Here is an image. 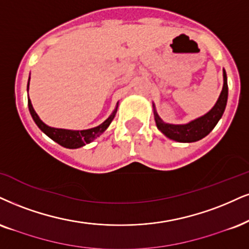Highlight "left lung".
Wrapping results in <instances>:
<instances>
[{"instance_id": "obj_1", "label": "left lung", "mask_w": 249, "mask_h": 249, "mask_svg": "<svg viewBox=\"0 0 249 249\" xmlns=\"http://www.w3.org/2000/svg\"><path fill=\"white\" fill-rule=\"evenodd\" d=\"M223 76L224 85L222 93H220L216 105L213 107V109L210 112H208L205 115L201 116V118L196 119L187 124H165L155 110V120L158 129L164 135H166L168 139L181 143L196 142V141L202 140L203 137L207 136L213 129L214 125L218 124L220 118L223 116L224 110H225L226 103H228L229 88L225 70H224Z\"/></svg>"}]
</instances>
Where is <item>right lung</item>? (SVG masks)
Returning <instances> with one entry per match:
<instances>
[{"label": "right lung", "mask_w": 249, "mask_h": 249, "mask_svg": "<svg viewBox=\"0 0 249 249\" xmlns=\"http://www.w3.org/2000/svg\"><path fill=\"white\" fill-rule=\"evenodd\" d=\"M27 90H29V84H27ZM27 104H29V109H30L31 115H32L33 120H35V122L40 129L44 131L48 137H51V139L55 141V142L59 143L60 145L64 146V148H69V149L81 148V146L92 142L94 139H97L101 133H104V131L107 129V127H108L110 122H112V120L114 119L115 113H116V108H115L114 112L112 113V115H110L109 118L104 122V124L98 125V127L91 128V129L67 130V129H57V128H52V127H48V125H46L44 122L39 119V116L36 113V110L33 109L32 104H31L30 99L27 101Z\"/></svg>", "instance_id": "add662e5"}]
</instances>
